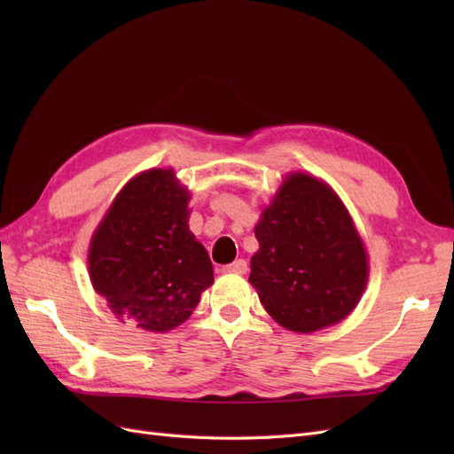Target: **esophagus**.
Returning a JSON list of instances; mask_svg holds the SVG:
<instances>
[{"label":"esophagus","mask_w":454,"mask_h":454,"mask_svg":"<svg viewBox=\"0 0 454 454\" xmlns=\"http://www.w3.org/2000/svg\"><path fill=\"white\" fill-rule=\"evenodd\" d=\"M225 272H237V274H244L246 270H248V263H246V259H237L232 261V263L225 265L223 267Z\"/></svg>","instance_id":"obj_1"}]
</instances>
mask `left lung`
<instances>
[{
	"label": "left lung",
	"instance_id": "8db88e82",
	"mask_svg": "<svg viewBox=\"0 0 454 454\" xmlns=\"http://www.w3.org/2000/svg\"><path fill=\"white\" fill-rule=\"evenodd\" d=\"M250 284L290 332L310 333L352 312L367 284V255L352 219L320 180L292 174L255 225Z\"/></svg>",
	"mask_w": 454,
	"mask_h": 454
}]
</instances>
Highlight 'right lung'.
Masks as SVG:
<instances>
[{
	"instance_id": "add662e5",
	"label": "right lung",
	"mask_w": 454,
	"mask_h": 454,
	"mask_svg": "<svg viewBox=\"0 0 454 454\" xmlns=\"http://www.w3.org/2000/svg\"><path fill=\"white\" fill-rule=\"evenodd\" d=\"M187 202L172 170H147L122 187L90 242L96 294L145 332L185 322L214 282L208 252L189 231Z\"/></svg>"
}]
</instances>
